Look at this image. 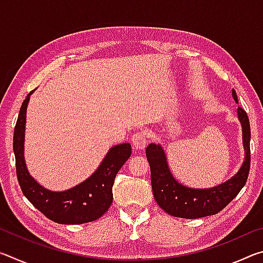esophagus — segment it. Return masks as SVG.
I'll use <instances>...</instances> for the list:
<instances>
[{"label":"esophagus","instance_id":"34e87169","mask_svg":"<svg viewBox=\"0 0 263 263\" xmlns=\"http://www.w3.org/2000/svg\"><path fill=\"white\" fill-rule=\"evenodd\" d=\"M132 147L137 151H142L145 149L146 145L148 142L147 135L144 131H138L135 132L132 136Z\"/></svg>","mask_w":263,"mask_h":263}]
</instances>
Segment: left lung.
<instances>
[{"label":"left lung","instance_id":"1","mask_svg":"<svg viewBox=\"0 0 263 263\" xmlns=\"http://www.w3.org/2000/svg\"><path fill=\"white\" fill-rule=\"evenodd\" d=\"M232 96L238 102L237 92ZM238 118L242 126L245 161L233 177L224 183L209 189H193L179 183L168 168L166 154L160 145L149 144L146 158L151 167V183L158 205L171 216L196 219L221 211L239 194L246 184L251 167V126L248 116L242 108H238Z\"/></svg>","mask_w":263,"mask_h":263}]
</instances>
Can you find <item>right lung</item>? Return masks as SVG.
<instances>
[{
    "label": "right lung",
    "mask_w": 263,
    "mask_h": 263,
    "mask_svg": "<svg viewBox=\"0 0 263 263\" xmlns=\"http://www.w3.org/2000/svg\"><path fill=\"white\" fill-rule=\"evenodd\" d=\"M33 91L22 103L14 131L16 173L22 191L34 208L58 224L78 225L99 219L112 203L115 177L131 157V145L125 142L111 147L96 172L82 183L65 191L45 189L30 175L24 160L26 108Z\"/></svg>",
    "instance_id": "add662e5"
}]
</instances>
